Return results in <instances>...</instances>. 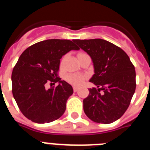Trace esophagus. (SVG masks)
I'll return each mask as SVG.
<instances>
[{"mask_svg": "<svg viewBox=\"0 0 150 150\" xmlns=\"http://www.w3.org/2000/svg\"><path fill=\"white\" fill-rule=\"evenodd\" d=\"M73 88H74V92H76V91H77L78 89H79V87H77V86H73Z\"/></svg>", "mask_w": 150, "mask_h": 150, "instance_id": "1", "label": "esophagus"}]
</instances>
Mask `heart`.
I'll list each match as a JSON object with an SVG mask.
<instances>
[{"instance_id": "1", "label": "heart", "mask_w": 150, "mask_h": 150, "mask_svg": "<svg viewBox=\"0 0 150 150\" xmlns=\"http://www.w3.org/2000/svg\"><path fill=\"white\" fill-rule=\"evenodd\" d=\"M82 54V53H79ZM66 79L68 83L74 85V86H79L81 84L85 79V76L81 75V74H69L66 76Z\"/></svg>"}]
</instances>
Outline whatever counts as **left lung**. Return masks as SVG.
<instances>
[{"label": "left lung", "instance_id": "8db88e82", "mask_svg": "<svg viewBox=\"0 0 150 150\" xmlns=\"http://www.w3.org/2000/svg\"><path fill=\"white\" fill-rule=\"evenodd\" d=\"M90 55L95 74L89 81L98 88H88L83 110L95 122L109 124L127 110L136 88V73L129 57L120 47L102 39L74 40Z\"/></svg>", "mask_w": 150, "mask_h": 150}]
</instances>
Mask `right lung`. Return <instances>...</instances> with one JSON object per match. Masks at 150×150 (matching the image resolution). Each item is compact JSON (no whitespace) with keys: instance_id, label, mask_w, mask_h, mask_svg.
<instances>
[{"instance_id":"1","label":"right lung","mask_w":150,"mask_h":150,"mask_svg":"<svg viewBox=\"0 0 150 150\" xmlns=\"http://www.w3.org/2000/svg\"><path fill=\"white\" fill-rule=\"evenodd\" d=\"M79 48L69 40L51 39L29 46L20 55L12 73V91L22 114L36 123L60 118L66 110L72 86L58 76L60 59ZM59 82L46 90L47 82ZM55 84V83H54Z\"/></svg>"}]
</instances>
